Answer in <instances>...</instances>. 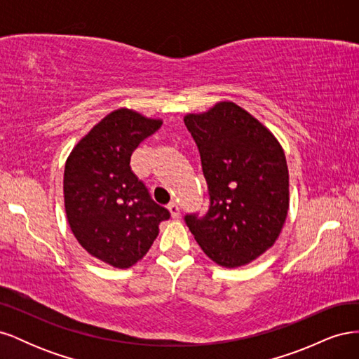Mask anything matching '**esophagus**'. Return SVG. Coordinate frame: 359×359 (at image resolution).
I'll return each mask as SVG.
<instances>
[{"label": "esophagus", "instance_id": "34e87169", "mask_svg": "<svg viewBox=\"0 0 359 359\" xmlns=\"http://www.w3.org/2000/svg\"><path fill=\"white\" fill-rule=\"evenodd\" d=\"M168 210H169V212L172 215V219H178V217H180V206H178L177 202H170L168 205Z\"/></svg>", "mask_w": 359, "mask_h": 359}]
</instances>
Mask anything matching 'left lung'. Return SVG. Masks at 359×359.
Wrapping results in <instances>:
<instances>
[{"mask_svg":"<svg viewBox=\"0 0 359 359\" xmlns=\"http://www.w3.org/2000/svg\"><path fill=\"white\" fill-rule=\"evenodd\" d=\"M184 123L196 142L210 210L186 215L203 253L238 268L274 245L289 210V170L277 137L233 102H219Z\"/></svg>","mask_w":359,"mask_h":359,"instance_id":"8db88e82","label":"left lung"}]
</instances>
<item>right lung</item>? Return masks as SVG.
<instances>
[{"label": "right lung", "instance_id": "right-lung-1", "mask_svg": "<svg viewBox=\"0 0 359 359\" xmlns=\"http://www.w3.org/2000/svg\"><path fill=\"white\" fill-rule=\"evenodd\" d=\"M163 124L121 107L74 145L64 169V206L78 243L95 259L130 268L142 259L168 220L130 168V157Z\"/></svg>", "mask_w": 359, "mask_h": 359}]
</instances>
